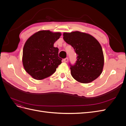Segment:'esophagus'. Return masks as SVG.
<instances>
[{"mask_svg":"<svg viewBox=\"0 0 126 126\" xmlns=\"http://www.w3.org/2000/svg\"><path fill=\"white\" fill-rule=\"evenodd\" d=\"M68 61V58H64L63 59V62H65V63H67Z\"/></svg>","mask_w":126,"mask_h":126,"instance_id":"esophagus-1","label":"esophagus"}]
</instances>
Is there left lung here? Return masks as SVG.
Masks as SVG:
<instances>
[{"label":"left lung","instance_id":"8db88e82","mask_svg":"<svg viewBox=\"0 0 126 126\" xmlns=\"http://www.w3.org/2000/svg\"><path fill=\"white\" fill-rule=\"evenodd\" d=\"M63 36L77 56L75 65L70 64L72 77L83 83L97 79L102 73L104 64V54L98 41L88 33L78 31L64 32Z\"/></svg>","mask_w":126,"mask_h":126}]
</instances>
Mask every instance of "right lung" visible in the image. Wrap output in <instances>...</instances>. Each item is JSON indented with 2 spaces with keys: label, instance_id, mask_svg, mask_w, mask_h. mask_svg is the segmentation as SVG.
<instances>
[{
  "label": "right lung",
  "instance_id": "right-lung-1",
  "mask_svg": "<svg viewBox=\"0 0 126 126\" xmlns=\"http://www.w3.org/2000/svg\"><path fill=\"white\" fill-rule=\"evenodd\" d=\"M62 34L50 30H40L30 36L23 48L22 62L26 71L37 80L52 75L62 63L58 48L54 44Z\"/></svg>",
  "mask_w": 126,
  "mask_h": 126
}]
</instances>
